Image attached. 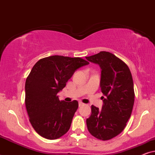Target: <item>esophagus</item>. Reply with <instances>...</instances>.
<instances>
[{
    "label": "esophagus",
    "mask_w": 155,
    "mask_h": 155,
    "mask_svg": "<svg viewBox=\"0 0 155 155\" xmlns=\"http://www.w3.org/2000/svg\"><path fill=\"white\" fill-rule=\"evenodd\" d=\"M83 104H84L82 103V102H79V103H78V105H79V107L83 105Z\"/></svg>",
    "instance_id": "obj_1"
}]
</instances>
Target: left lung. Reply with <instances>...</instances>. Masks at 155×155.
<instances>
[{"instance_id":"obj_1","label":"left lung","mask_w":155,"mask_h":155,"mask_svg":"<svg viewBox=\"0 0 155 155\" xmlns=\"http://www.w3.org/2000/svg\"><path fill=\"white\" fill-rule=\"evenodd\" d=\"M101 68V87L104 95L101 110L91 105V114L86 120L90 134L106 141L116 137L124 129L135 101L132 75L128 65L109 52L85 57Z\"/></svg>"}]
</instances>
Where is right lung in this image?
I'll use <instances>...</instances> for the list:
<instances>
[{
  "label": "right lung",
  "mask_w": 155,
  "mask_h": 155,
  "mask_svg": "<svg viewBox=\"0 0 155 155\" xmlns=\"http://www.w3.org/2000/svg\"><path fill=\"white\" fill-rule=\"evenodd\" d=\"M89 64L80 57L53 55L34 65L26 79L25 105L31 125L41 137L56 140L70 129L78 103L60 101L57 94L78 68Z\"/></svg>",
  "instance_id": "right-lung-1"
}]
</instances>
